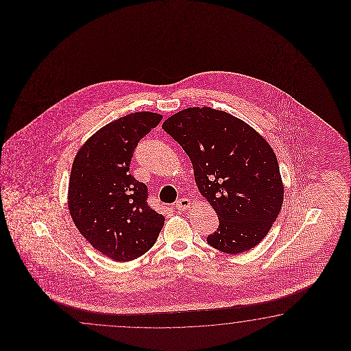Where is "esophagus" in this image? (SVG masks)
Returning a JSON list of instances; mask_svg holds the SVG:
<instances>
[{
  "label": "esophagus",
  "mask_w": 351,
  "mask_h": 351,
  "mask_svg": "<svg viewBox=\"0 0 351 351\" xmlns=\"http://www.w3.org/2000/svg\"><path fill=\"white\" fill-rule=\"evenodd\" d=\"M191 207V201L186 198H180L178 201L176 202V208L180 209V210H186V208Z\"/></svg>",
  "instance_id": "1"
}]
</instances>
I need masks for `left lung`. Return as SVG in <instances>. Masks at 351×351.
<instances>
[{
  "instance_id": "8db88e82",
  "label": "left lung",
  "mask_w": 351,
  "mask_h": 351,
  "mask_svg": "<svg viewBox=\"0 0 351 351\" xmlns=\"http://www.w3.org/2000/svg\"><path fill=\"white\" fill-rule=\"evenodd\" d=\"M162 128L186 152L199 192L216 210L209 246L237 254L269 233L281 210L284 186L269 143L228 112L188 108Z\"/></svg>"
}]
</instances>
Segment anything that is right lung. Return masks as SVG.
<instances>
[{"mask_svg": "<svg viewBox=\"0 0 351 351\" xmlns=\"http://www.w3.org/2000/svg\"><path fill=\"white\" fill-rule=\"evenodd\" d=\"M163 117L141 112L114 120L77 152L69 182L75 226L99 252L114 261L141 257L156 243L165 217L148 204V186L130 174L139 141Z\"/></svg>", "mask_w": 351, "mask_h": 351, "instance_id": "right-lung-1", "label": "right lung"}]
</instances>
